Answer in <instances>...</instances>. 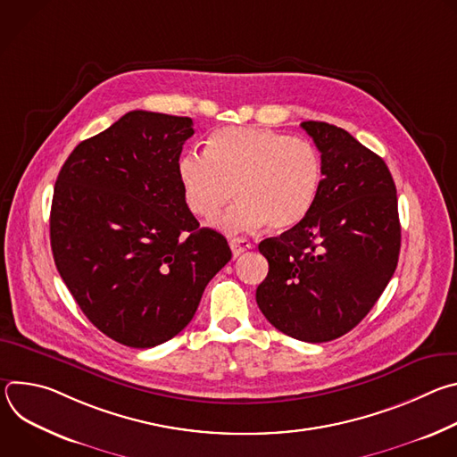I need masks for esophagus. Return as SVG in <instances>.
<instances>
[{"label": "esophagus", "instance_id": "esophagus-1", "mask_svg": "<svg viewBox=\"0 0 457 457\" xmlns=\"http://www.w3.org/2000/svg\"><path fill=\"white\" fill-rule=\"evenodd\" d=\"M229 247H231L233 256H238V254L249 251V249L253 247V244H251V240H247V238H244V237H237V238H231V240H229Z\"/></svg>", "mask_w": 457, "mask_h": 457}]
</instances>
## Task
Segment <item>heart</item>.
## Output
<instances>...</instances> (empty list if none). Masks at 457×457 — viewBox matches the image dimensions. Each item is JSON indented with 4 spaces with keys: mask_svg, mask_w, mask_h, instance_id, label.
<instances>
[{
    "mask_svg": "<svg viewBox=\"0 0 457 457\" xmlns=\"http://www.w3.org/2000/svg\"><path fill=\"white\" fill-rule=\"evenodd\" d=\"M184 201L197 217H213L233 195L240 199L215 219L224 233L256 229L266 222L289 229L302 222L318 197L323 170L305 139L253 126H228L177 162Z\"/></svg>",
    "mask_w": 457,
    "mask_h": 457,
    "instance_id": "obj_1",
    "label": "heart"
}]
</instances>
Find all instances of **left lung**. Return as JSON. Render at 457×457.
I'll use <instances>...</instances> for the list:
<instances>
[{
	"mask_svg": "<svg viewBox=\"0 0 457 457\" xmlns=\"http://www.w3.org/2000/svg\"><path fill=\"white\" fill-rule=\"evenodd\" d=\"M323 179L307 217L258 244L270 262L256 303L284 335L321 344L367 316L393 278L402 226L385 161L344 128L305 120Z\"/></svg>",
	"mask_w": 457,
	"mask_h": 457,
	"instance_id": "obj_1",
	"label": "left lung"
}]
</instances>
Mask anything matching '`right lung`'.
Segmentation results:
<instances>
[{
	"label": "right lung",
	"mask_w": 457,
	"mask_h": 457,
	"mask_svg": "<svg viewBox=\"0 0 457 457\" xmlns=\"http://www.w3.org/2000/svg\"><path fill=\"white\" fill-rule=\"evenodd\" d=\"M193 134L189 117L128 112L79 143L55 180V268L85 316L128 347L179 335L231 260L184 201L177 162Z\"/></svg>",
	"instance_id": "add662e5"
}]
</instances>
